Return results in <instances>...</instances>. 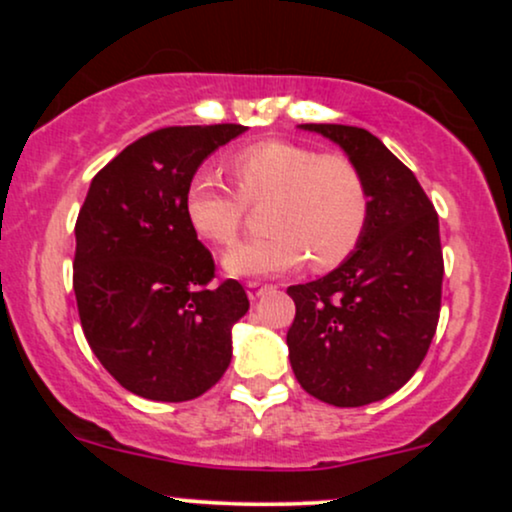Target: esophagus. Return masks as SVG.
I'll return each instance as SVG.
<instances>
[{"label":"esophagus","mask_w":512,"mask_h":512,"mask_svg":"<svg viewBox=\"0 0 512 512\" xmlns=\"http://www.w3.org/2000/svg\"><path fill=\"white\" fill-rule=\"evenodd\" d=\"M272 289H274V286L262 284V281H248V296H250V301H257V298L264 296V293L272 291Z\"/></svg>","instance_id":"1"}]
</instances>
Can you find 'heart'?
<instances>
[{
  "mask_svg": "<svg viewBox=\"0 0 512 512\" xmlns=\"http://www.w3.org/2000/svg\"><path fill=\"white\" fill-rule=\"evenodd\" d=\"M238 192L211 170H197L185 185L182 209L192 231L223 248L238 238L245 204H267L269 236L231 248L223 267L233 276H276L310 257L315 269L342 264L361 243L370 195L361 170L346 156L320 154L293 142H260L228 163Z\"/></svg>",
  "mask_w": 512,
  "mask_h": 512,
  "instance_id": "heart-1",
  "label": "heart"
}]
</instances>
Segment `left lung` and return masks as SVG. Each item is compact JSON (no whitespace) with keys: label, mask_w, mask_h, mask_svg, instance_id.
I'll return each mask as SVG.
<instances>
[{"label":"left lung","mask_w":512,"mask_h":512,"mask_svg":"<svg viewBox=\"0 0 512 512\" xmlns=\"http://www.w3.org/2000/svg\"><path fill=\"white\" fill-rule=\"evenodd\" d=\"M327 137L361 170L370 216L358 248L308 284L289 286L291 368L308 395L363 407L397 392L438 327L443 250L419 180L378 137L349 125H298Z\"/></svg>","instance_id":"left-lung-1"}]
</instances>
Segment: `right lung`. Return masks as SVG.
Listing matches in <instances>:
<instances>
[{
    "mask_svg": "<svg viewBox=\"0 0 512 512\" xmlns=\"http://www.w3.org/2000/svg\"><path fill=\"white\" fill-rule=\"evenodd\" d=\"M243 125L166 127L129 144L91 180L76 219L74 293L86 342L125 390L187 402L231 363V330L250 301L214 279L211 252L182 209L204 158Z\"/></svg>",
    "mask_w": 512,
    "mask_h": 512,
    "instance_id": "1",
    "label": "right lung"
}]
</instances>
